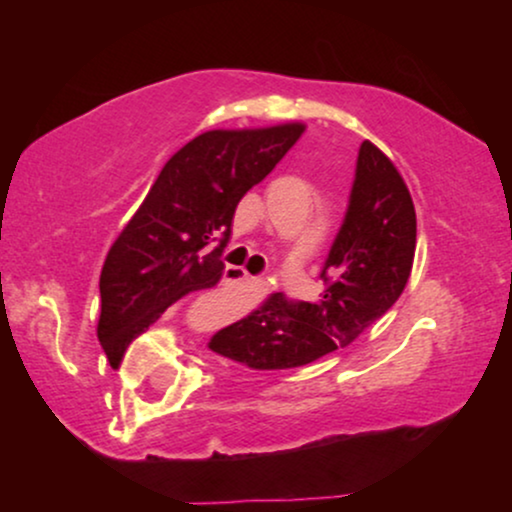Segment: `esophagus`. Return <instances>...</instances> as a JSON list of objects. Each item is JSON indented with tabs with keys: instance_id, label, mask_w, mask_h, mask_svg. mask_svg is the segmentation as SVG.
Returning <instances> with one entry per match:
<instances>
[{
	"instance_id": "esophagus-1",
	"label": "esophagus",
	"mask_w": 512,
	"mask_h": 512,
	"mask_svg": "<svg viewBox=\"0 0 512 512\" xmlns=\"http://www.w3.org/2000/svg\"><path fill=\"white\" fill-rule=\"evenodd\" d=\"M223 281H226V284H240V281H250V274L245 272L243 267H233V264H228V267L223 269Z\"/></svg>"
}]
</instances>
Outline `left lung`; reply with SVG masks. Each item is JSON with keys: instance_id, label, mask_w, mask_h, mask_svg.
<instances>
[{"instance_id": "left-lung-1", "label": "left lung", "mask_w": 512, "mask_h": 512, "mask_svg": "<svg viewBox=\"0 0 512 512\" xmlns=\"http://www.w3.org/2000/svg\"><path fill=\"white\" fill-rule=\"evenodd\" d=\"M416 250V211L402 175L363 142L349 207L322 267L320 301L269 296L211 337L209 349L255 370H284L344 349L380 320L407 286Z\"/></svg>"}]
</instances>
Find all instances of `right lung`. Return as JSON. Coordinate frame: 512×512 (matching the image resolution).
<instances>
[{
    "mask_svg": "<svg viewBox=\"0 0 512 512\" xmlns=\"http://www.w3.org/2000/svg\"><path fill=\"white\" fill-rule=\"evenodd\" d=\"M301 122L211 129L163 166L105 257L98 342L110 366L185 293L219 284L233 214L303 134Z\"/></svg>",
    "mask_w": 512,
    "mask_h": 512,
    "instance_id": "right-lung-1",
    "label": "right lung"
}]
</instances>
